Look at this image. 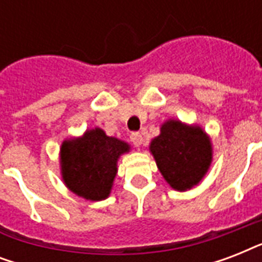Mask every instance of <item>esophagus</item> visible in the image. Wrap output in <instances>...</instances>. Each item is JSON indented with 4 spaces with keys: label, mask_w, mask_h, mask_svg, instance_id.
I'll use <instances>...</instances> for the list:
<instances>
[{
    "label": "esophagus",
    "mask_w": 262,
    "mask_h": 262,
    "mask_svg": "<svg viewBox=\"0 0 262 262\" xmlns=\"http://www.w3.org/2000/svg\"><path fill=\"white\" fill-rule=\"evenodd\" d=\"M130 141L135 144L136 147H140L143 144V136L140 135L139 132H133L130 135Z\"/></svg>",
    "instance_id": "34e87169"
}]
</instances>
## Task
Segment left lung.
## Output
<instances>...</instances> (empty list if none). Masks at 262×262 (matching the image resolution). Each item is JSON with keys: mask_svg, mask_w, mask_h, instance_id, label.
I'll use <instances>...</instances> for the list:
<instances>
[{"mask_svg": "<svg viewBox=\"0 0 262 262\" xmlns=\"http://www.w3.org/2000/svg\"><path fill=\"white\" fill-rule=\"evenodd\" d=\"M149 151L163 178L179 191L199 185L212 162L209 136L197 125H186L178 119H168L162 125Z\"/></svg>", "mask_w": 262, "mask_h": 262, "instance_id": "left-lung-1", "label": "left lung"}]
</instances>
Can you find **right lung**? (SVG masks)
<instances>
[{
	"instance_id": "right-lung-1",
	"label": "right lung",
	"mask_w": 262,
	"mask_h": 262,
	"mask_svg": "<svg viewBox=\"0 0 262 262\" xmlns=\"http://www.w3.org/2000/svg\"><path fill=\"white\" fill-rule=\"evenodd\" d=\"M129 149V144L107 136L100 127L87 130L77 139L65 140L59 152L63 183L85 200L107 199L118 170L117 162Z\"/></svg>"
}]
</instances>
